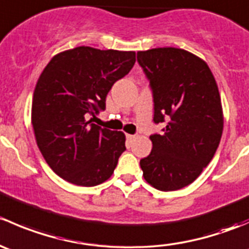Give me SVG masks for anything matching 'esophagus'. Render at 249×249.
I'll list each match as a JSON object with an SVG mask.
<instances>
[{"mask_svg":"<svg viewBox=\"0 0 249 249\" xmlns=\"http://www.w3.org/2000/svg\"><path fill=\"white\" fill-rule=\"evenodd\" d=\"M126 140L129 141V142H132V141L135 140V136H134V135H129V134H126Z\"/></svg>","mask_w":249,"mask_h":249,"instance_id":"obj_1","label":"esophagus"}]
</instances>
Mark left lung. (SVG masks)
Instances as JSON below:
<instances>
[{
  "mask_svg": "<svg viewBox=\"0 0 249 249\" xmlns=\"http://www.w3.org/2000/svg\"><path fill=\"white\" fill-rule=\"evenodd\" d=\"M154 97V123L167 120L162 135H152L150 154L140 161L145 182L162 192L182 189L210 164L224 126L217 82L201 57L166 47L137 53Z\"/></svg>",
  "mask_w": 249,
  "mask_h": 249,
  "instance_id": "left-lung-1",
  "label": "left lung"
}]
</instances>
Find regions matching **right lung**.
<instances>
[{
	"mask_svg": "<svg viewBox=\"0 0 249 249\" xmlns=\"http://www.w3.org/2000/svg\"><path fill=\"white\" fill-rule=\"evenodd\" d=\"M136 61L135 52L77 47L54 55L34 91L31 124L44 160L72 184L94 187L114 172L125 150L123 131L91 124L118 79Z\"/></svg>",
	"mask_w": 249,
	"mask_h": 249,
	"instance_id": "1",
	"label": "right lung"
}]
</instances>
